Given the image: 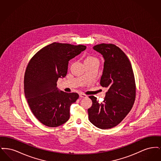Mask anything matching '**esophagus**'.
<instances>
[{"label":"esophagus","instance_id":"34e87169","mask_svg":"<svg viewBox=\"0 0 161 161\" xmlns=\"http://www.w3.org/2000/svg\"><path fill=\"white\" fill-rule=\"evenodd\" d=\"M87 96L86 95V94H84V93H80V98H86Z\"/></svg>","mask_w":161,"mask_h":161}]
</instances>
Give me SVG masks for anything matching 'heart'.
Listing matches in <instances>:
<instances>
[{"mask_svg":"<svg viewBox=\"0 0 161 161\" xmlns=\"http://www.w3.org/2000/svg\"><path fill=\"white\" fill-rule=\"evenodd\" d=\"M95 60L98 61L97 58H95V57H93V56H87V57L86 58V59H85V60H84V62H85V61H95Z\"/></svg>","mask_w":161,"mask_h":161,"instance_id":"b5f03b06","label":"heart"}]
</instances>
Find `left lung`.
<instances>
[{"mask_svg": "<svg viewBox=\"0 0 161 161\" xmlns=\"http://www.w3.org/2000/svg\"><path fill=\"white\" fill-rule=\"evenodd\" d=\"M93 49L103 55L104 69L100 84L107 87L104 100L99 103L89 96L92 105L88 108L89 120L101 129L114 128L130 112L136 98V83L127 56L114 44L101 43Z\"/></svg>", "mask_w": 161, "mask_h": 161, "instance_id": "left-lung-1", "label": "left lung"}]
</instances>
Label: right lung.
Here are the masks:
<instances>
[{
  "label": "right lung",
  "mask_w": 161,
  "mask_h": 161,
  "mask_svg": "<svg viewBox=\"0 0 161 161\" xmlns=\"http://www.w3.org/2000/svg\"><path fill=\"white\" fill-rule=\"evenodd\" d=\"M86 46L54 42L31 58L24 76V92L32 113L49 127L68 121L70 107L79 98L77 93L59 92L57 82L68 72V61Z\"/></svg>",
  "instance_id": "obj_1"
}]
</instances>
